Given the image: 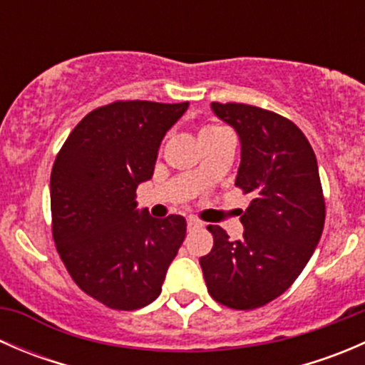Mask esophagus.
<instances>
[{
  "instance_id": "obj_1",
  "label": "esophagus",
  "mask_w": 365,
  "mask_h": 365,
  "mask_svg": "<svg viewBox=\"0 0 365 365\" xmlns=\"http://www.w3.org/2000/svg\"><path fill=\"white\" fill-rule=\"evenodd\" d=\"M187 226H189V230H196V227L203 226V222L200 219H196V217H189L187 219Z\"/></svg>"
}]
</instances>
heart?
I'll list each match as a JSON object with an SVG mask.
<instances>
[{"label": "heart", "instance_id": "b5f03b06", "mask_svg": "<svg viewBox=\"0 0 365 365\" xmlns=\"http://www.w3.org/2000/svg\"><path fill=\"white\" fill-rule=\"evenodd\" d=\"M222 127H217V125H208V127H205L203 130H201V135L203 134H210V132H215V130H220Z\"/></svg>", "mask_w": 365, "mask_h": 365}]
</instances>
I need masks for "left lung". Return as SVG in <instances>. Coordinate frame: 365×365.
Listing matches in <instances>:
<instances>
[{
	"label": "left lung",
	"mask_w": 365,
	"mask_h": 365,
	"mask_svg": "<svg viewBox=\"0 0 365 365\" xmlns=\"http://www.w3.org/2000/svg\"><path fill=\"white\" fill-rule=\"evenodd\" d=\"M212 111L240 138L235 185L252 201L240 217L242 240L208 226L213 247L200 264L213 300L251 311L282 295L311 259L325 224V197L312 146L293 121L235 102H213Z\"/></svg>",
	"instance_id": "1"
}]
</instances>
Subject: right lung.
<instances>
[{"instance_id":"obj_1","label":"right lung","mask_w":365,"mask_h":365,"mask_svg":"<svg viewBox=\"0 0 365 365\" xmlns=\"http://www.w3.org/2000/svg\"><path fill=\"white\" fill-rule=\"evenodd\" d=\"M187 108L148 101L102 106L76 125L54 160L56 251L73 282L111 309L152 304L183 244L185 219L139 212L135 189L153 176L162 139Z\"/></svg>"}]
</instances>
